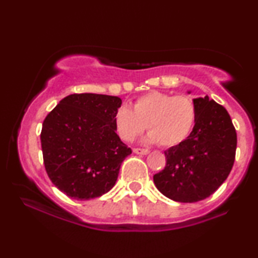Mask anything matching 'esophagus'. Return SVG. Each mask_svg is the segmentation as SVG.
Wrapping results in <instances>:
<instances>
[{"label": "esophagus", "instance_id": "esophagus-1", "mask_svg": "<svg viewBox=\"0 0 258 258\" xmlns=\"http://www.w3.org/2000/svg\"><path fill=\"white\" fill-rule=\"evenodd\" d=\"M134 153L140 154V155H147L149 153L148 149H141V148H135L134 149Z\"/></svg>", "mask_w": 258, "mask_h": 258}]
</instances>
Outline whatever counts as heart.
<instances>
[{
    "label": "heart",
    "instance_id": "obj_1",
    "mask_svg": "<svg viewBox=\"0 0 258 258\" xmlns=\"http://www.w3.org/2000/svg\"><path fill=\"white\" fill-rule=\"evenodd\" d=\"M196 121V106L186 96H173L152 91L139 97L133 110L119 106L113 115V126L119 139L132 142L148 129L147 142H158L162 147L181 143L192 132Z\"/></svg>",
    "mask_w": 258,
    "mask_h": 258
}]
</instances>
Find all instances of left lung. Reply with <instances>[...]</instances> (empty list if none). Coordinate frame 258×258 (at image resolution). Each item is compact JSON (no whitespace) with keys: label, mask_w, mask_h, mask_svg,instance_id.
I'll return each instance as SVG.
<instances>
[{"label":"left lung","mask_w":258,"mask_h":258,"mask_svg":"<svg viewBox=\"0 0 258 258\" xmlns=\"http://www.w3.org/2000/svg\"><path fill=\"white\" fill-rule=\"evenodd\" d=\"M193 103V130L166 150L165 169L154 175L156 188L179 203H197L213 195L229 176L236 156L237 134L226 109L207 96Z\"/></svg>","instance_id":"obj_1"}]
</instances>
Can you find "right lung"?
I'll use <instances>...</instances> for the list:
<instances>
[{"instance_id":"right-lung-1","label":"right lung","mask_w":258,"mask_h":258,"mask_svg":"<svg viewBox=\"0 0 258 258\" xmlns=\"http://www.w3.org/2000/svg\"><path fill=\"white\" fill-rule=\"evenodd\" d=\"M121 104L116 96L75 93L46 116L40 135L43 163L51 181L70 198L93 199L115 186L132 154L113 126Z\"/></svg>"}]
</instances>
